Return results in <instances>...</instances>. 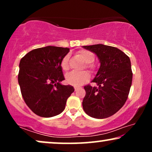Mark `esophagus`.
<instances>
[{
  "label": "esophagus",
  "instance_id": "esophagus-1",
  "mask_svg": "<svg viewBox=\"0 0 152 152\" xmlns=\"http://www.w3.org/2000/svg\"><path fill=\"white\" fill-rule=\"evenodd\" d=\"M79 89H80V88H76V87H75V91H76V92H77V91L79 90Z\"/></svg>",
  "mask_w": 152,
  "mask_h": 152
}]
</instances>
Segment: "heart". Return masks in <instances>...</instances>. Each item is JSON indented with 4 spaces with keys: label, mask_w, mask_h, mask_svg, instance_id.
Returning <instances> with one entry per match:
<instances>
[{
    "label": "heart",
    "mask_w": 152,
    "mask_h": 152,
    "mask_svg": "<svg viewBox=\"0 0 152 152\" xmlns=\"http://www.w3.org/2000/svg\"><path fill=\"white\" fill-rule=\"evenodd\" d=\"M78 55L82 58L85 63H86V68H88L91 72H93L95 68L94 64H92L95 59V56L93 53L86 50H82L78 52ZM68 61H69V55H67L62 59L61 61V67L64 71L69 69ZM89 78H90V74L87 71H82L80 72H71L66 76V82L76 87L82 86L89 80Z\"/></svg>",
    "instance_id": "b5f03b06"
}]
</instances>
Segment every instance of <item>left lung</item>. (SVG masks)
<instances>
[{
	"mask_svg": "<svg viewBox=\"0 0 152 152\" xmlns=\"http://www.w3.org/2000/svg\"><path fill=\"white\" fill-rule=\"evenodd\" d=\"M83 48L95 53L100 63L92 81L97 86H84L83 109L92 118H109L119 111L127 99L133 77L130 59L122 50L109 45L96 44Z\"/></svg>",
	"mask_w": 152,
	"mask_h": 152,
	"instance_id": "1",
	"label": "left lung"
}]
</instances>
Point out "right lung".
Here are the masks:
<instances>
[{"mask_svg": "<svg viewBox=\"0 0 152 152\" xmlns=\"http://www.w3.org/2000/svg\"><path fill=\"white\" fill-rule=\"evenodd\" d=\"M68 48L46 46L32 50L20 59L18 81L23 98L37 115L50 118L65 109L67 99L74 92L64 79L61 61Z\"/></svg>", "mask_w": 152, "mask_h": 152, "instance_id": "right-lung-1", "label": "right lung"}]
</instances>
